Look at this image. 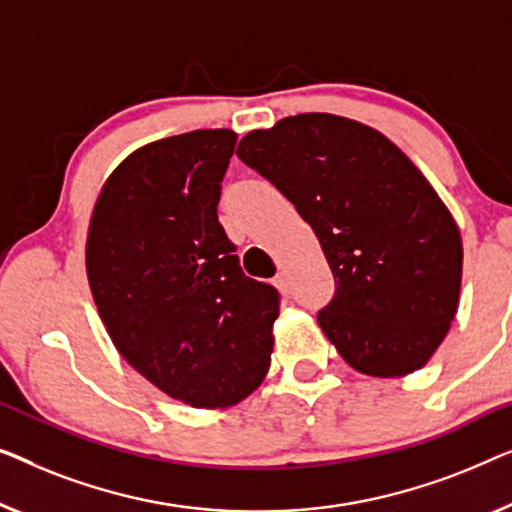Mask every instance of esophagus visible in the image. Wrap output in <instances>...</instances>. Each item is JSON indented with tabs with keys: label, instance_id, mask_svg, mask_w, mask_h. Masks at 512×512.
I'll list each match as a JSON object with an SVG mask.
<instances>
[{
	"label": "esophagus",
	"instance_id": "esophagus-1",
	"mask_svg": "<svg viewBox=\"0 0 512 512\" xmlns=\"http://www.w3.org/2000/svg\"><path fill=\"white\" fill-rule=\"evenodd\" d=\"M273 285H276V287H278V290H280V292H283V294H287V292H290V283H287L285 273H278V276H276V278H273Z\"/></svg>",
	"mask_w": 512,
	"mask_h": 512
}]
</instances>
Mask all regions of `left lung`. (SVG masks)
Listing matches in <instances>:
<instances>
[{
  "instance_id": "1",
  "label": "left lung",
  "mask_w": 512,
  "mask_h": 512,
  "mask_svg": "<svg viewBox=\"0 0 512 512\" xmlns=\"http://www.w3.org/2000/svg\"><path fill=\"white\" fill-rule=\"evenodd\" d=\"M236 155L318 236L336 285L318 325L338 355L376 378L422 369L455 320L464 253L420 169L376 129L331 113L255 129Z\"/></svg>"
}]
</instances>
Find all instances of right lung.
<instances>
[{
	"instance_id": "add662e5",
	"label": "right lung",
	"mask_w": 512,
	"mask_h": 512,
	"mask_svg": "<svg viewBox=\"0 0 512 512\" xmlns=\"http://www.w3.org/2000/svg\"><path fill=\"white\" fill-rule=\"evenodd\" d=\"M234 146L232 129H197L134 150L104 183L85 246L115 348L194 408L232 406L262 383L280 308L218 222Z\"/></svg>"
}]
</instances>
